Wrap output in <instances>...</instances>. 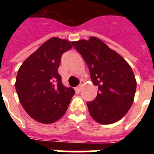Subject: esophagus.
<instances>
[{"label": "esophagus", "mask_w": 154, "mask_h": 154, "mask_svg": "<svg viewBox=\"0 0 154 154\" xmlns=\"http://www.w3.org/2000/svg\"><path fill=\"white\" fill-rule=\"evenodd\" d=\"M83 83H84V82L83 81H81V82H80L79 85H78V86H77L75 88V91H76V92H79L80 91L82 90V85H83Z\"/></svg>", "instance_id": "1"}]
</instances>
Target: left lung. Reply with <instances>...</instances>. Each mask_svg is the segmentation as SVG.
I'll list each match as a JSON object with an SVG mask.
<instances>
[{
	"mask_svg": "<svg viewBox=\"0 0 154 154\" xmlns=\"http://www.w3.org/2000/svg\"><path fill=\"white\" fill-rule=\"evenodd\" d=\"M86 62L97 96L87 106L91 116L100 124H111L127 113L137 89L135 75L124 58L103 41L90 37L88 41L72 42Z\"/></svg>",
	"mask_w": 154,
	"mask_h": 154,
	"instance_id": "1",
	"label": "left lung"
}]
</instances>
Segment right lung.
Wrapping results in <instances>:
<instances>
[{
  "label": "right lung",
  "instance_id": "1",
  "mask_svg": "<svg viewBox=\"0 0 154 154\" xmlns=\"http://www.w3.org/2000/svg\"><path fill=\"white\" fill-rule=\"evenodd\" d=\"M72 48L65 39L51 38L21 65L15 89L27 113L39 123H52L65 113L75 94L66 88L58 72L64 52Z\"/></svg>",
  "mask_w": 154,
  "mask_h": 154
}]
</instances>
